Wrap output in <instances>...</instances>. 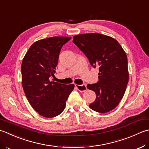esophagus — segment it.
Masks as SVG:
<instances>
[{"label":"esophagus","mask_w":149,"mask_h":149,"mask_svg":"<svg viewBox=\"0 0 149 149\" xmlns=\"http://www.w3.org/2000/svg\"><path fill=\"white\" fill-rule=\"evenodd\" d=\"M75 87H77V89L80 92H84L87 90V86L86 85L83 84V85H75Z\"/></svg>","instance_id":"1"}]
</instances>
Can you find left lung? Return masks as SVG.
<instances>
[{
	"instance_id": "obj_1",
	"label": "left lung",
	"mask_w": 149,
	"mask_h": 149,
	"mask_svg": "<svg viewBox=\"0 0 149 149\" xmlns=\"http://www.w3.org/2000/svg\"><path fill=\"white\" fill-rule=\"evenodd\" d=\"M72 42L85 54L94 68H99L98 82L87 86L96 95L95 101L89 107L101 113L112 111L122 99L128 84L125 52L114 38L100 33L76 35Z\"/></svg>"
}]
</instances>
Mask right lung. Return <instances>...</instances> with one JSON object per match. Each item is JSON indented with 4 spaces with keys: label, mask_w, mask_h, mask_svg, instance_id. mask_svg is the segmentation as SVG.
<instances>
[{
    "label": "right lung",
    "mask_w": 149,
    "mask_h": 149,
    "mask_svg": "<svg viewBox=\"0 0 149 149\" xmlns=\"http://www.w3.org/2000/svg\"><path fill=\"white\" fill-rule=\"evenodd\" d=\"M68 36H53L35 42L29 47L21 65L22 84L31 107L45 118L55 117L64 110L65 102L74 89L73 84L51 81Z\"/></svg>",
    "instance_id": "obj_1"
}]
</instances>
